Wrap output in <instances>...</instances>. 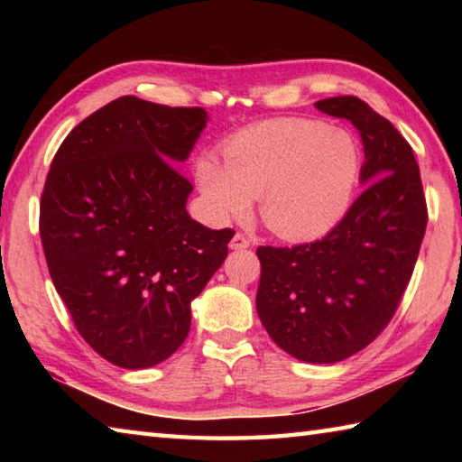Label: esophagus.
<instances>
[{
    "label": "esophagus",
    "mask_w": 462,
    "mask_h": 462,
    "mask_svg": "<svg viewBox=\"0 0 462 462\" xmlns=\"http://www.w3.org/2000/svg\"><path fill=\"white\" fill-rule=\"evenodd\" d=\"M248 246H250V240L245 236V234H240V232L234 234V238L230 240L232 250H246Z\"/></svg>",
    "instance_id": "34e87169"
}]
</instances>
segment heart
I'll list each match as a JSON object with an SVG mask.
<instances>
[{"instance_id":"heart-1","label":"heart","mask_w":462,"mask_h":462,"mask_svg":"<svg viewBox=\"0 0 462 462\" xmlns=\"http://www.w3.org/2000/svg\"><path fill=\"white\" fill-rule=\"evenodd\" d=\"M226 161L201 154L195 179L216 220L245 217L253 195L271 232L310 240L346 214L361 169L353 136L316 120L281 118L240 130L224 146Z\"/></svg>"}]
</instances>
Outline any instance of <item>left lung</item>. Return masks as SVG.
I'll return each mask as SVG.
<instances>
[{"mask_svg": "<svg viewBox=\"0 0 462 462\" xmlns=\"http://www.w3.org/2000/svg\"><path fill=\"white\" fill-rule=\"evenodd\" d=\"M316 107L350 120L361 134L365 189L322 240L256 248V311L285 353L328 365L369 346L391 322L416 267L428 209L416 156L393 124L355 96Z\"/></svg>", "mask_w": 462, "mask_h": 462, "instance_id": "8db88e82", "label": "left lung"}]
</instances>
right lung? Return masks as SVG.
I'll return each instance as SVG.
<instances>
[{"label": "right lung", "instance_id": "right-lung-1", "mask_svg": "<svg viewBox=\"0 0 462 462\" xmlns=\"http://www.w3.org/2000/svg\"><path fill=\"white\" fill-rule=\"evenodd\" d=\"M203 107L124 96L62 140L41 199L54 289L85 342L146 369L185 342L191 301L228 256L234 230L191 220L179 171L206 128Z\"/></svg>", "mask_w": 462, "mask_h": 462}]
</instances>
